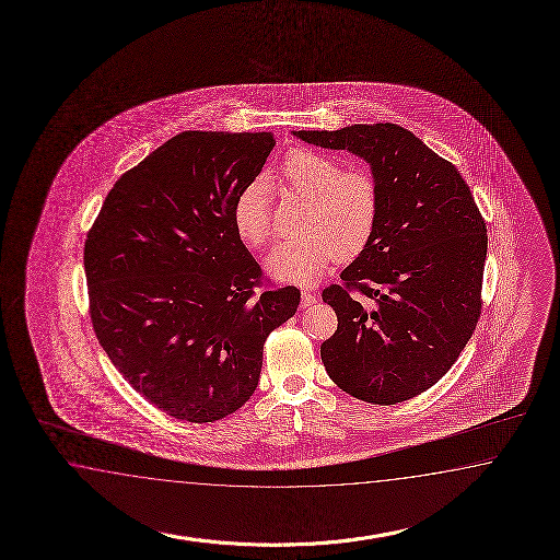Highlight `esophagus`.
Masks as SVG:
<instances>
[{
	"mask_svg": "<svg viewBox=\"0 0 560 560\" xmlns=\"http://www.w3.org/2000/svg\"><path fill=\"white\" fill-rule=\"evenodd\" d=\"M315 301H317V295H315L311 289H303V291H301V305H303V307H311Z\"/></svg>",
	"mask_w": 560,
	"mask_h": 560,
	"instance_id": "1",
	"label": "esophagus"
}]
</instances>
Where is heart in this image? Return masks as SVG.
<instances>
[{
    "instance_id": "heart-1",
    "label": "heart",
    "mask_w": 560,
    "mask_h": 560,
    "mask_svg": "<svg viewBox=\"0 0 560 560\" xmlns=\"http://www.w3.org/2000/svg\"><path fill=\"white\" fill-rule=\"evenodd\" d=\"M279 187L307 197L301 235L281 241L267 259L269 273L291 283H313L337 257L349 261L372 241L380 214V188L361 168L341 164L313 150H293L279 168ZM238 236L262 249L273 235L269 188L262 178L238 192L233 207Z\"/></svg>"
}]
</instances>
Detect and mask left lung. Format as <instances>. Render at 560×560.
Here are the masks:
<instances>
[{"label": "left lung", "instance_id": "8db88e82", "mask_svg": "<svg viewBox=\"0 0 560 560\" xmlns=\"http://www.w3.org/2000/svg\"><path fill=\"white\" fill-rule=\"evenodd\" d=\"M293 135L370 162L380 188L372 241L322 295L339 322L322 346L325 372L370 404L420 396L458 360L482 311L488 235L470 187L398 125Z\"/></svg>", "mask_w": 560, "mask_h": 560}]
</instances>
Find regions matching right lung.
<instances>
[{
	"label": "right lung",
	"mask_w": 560,
	"mask_h": 560,
	"mask_svg": "<svg viewBox=\"0 0 560 560\" xmlns=\"http://www.w3.org/2000/svg\"><path fill=\"white\" fill-rule=\"evenodd\" d=\"M271 132L188 130L122 174L84 245L100 346L142 398L185 422L223 420L259 384L262 346L298 287L262 289L233 207Z\"/></svg>",
	"instance_id": "obj_1"
}]
</instances>
